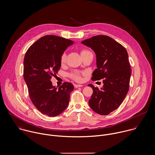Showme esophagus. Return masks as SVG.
Wrapping results in <instances>:
<instances>
[{"label": "esophagus", "instance_id": "1", "mask_svg": "<svg viewBox=\"0 0 155 155\" xmlns=\"http://www.w3.org/2000/svg\"><path fill=\"white\" fill-rule=\"evenodd\" d=\"M83 85H81V84H74V87L75 88H78V87H82Z\"/></svg>", "mask_w": 155, "mask_h": 155}]
</instances>
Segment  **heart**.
Listing matches in <instances>:
<instances>
[{
	"instance_id": "heart-1",
	"label": "heart",
	"mask_w": 155,
	"mask_h": 155,
	"mask_svg": "<svg viewBox=\"0 0 155 155\" xmlns=\"http://www.w3.org/2000/svg\"><path fill=\"white\" fill-rule=\"evenodd\" d=\"M88 51H88L87 50H82L81 51V55H83V54H84ZM66 53H63L61 56V63H64L66 61ZM71 77L73 80H74L76 81H81L82 80V77H81L80 73L78 72H74L72 73L71 74Z\"/></svg>"
}]
</instances>
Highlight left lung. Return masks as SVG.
Instances as JSON below:
<instances>
[{
    "label": "left lung",
    "mask_w": 155,
    "mask_h": 155,
    "mask_svg": "<svg viewBox=\"0 0 155 155\" xmlns=\"http://www.w3.org/2000/svg\"><path fill=\"white\" fill-rule=\"evenodd\" d=\"M81 42L96 53L97 68L93 71L91 79H104L101 89L92 84L88 85L93 89L89 104L96 113L108 115L121 105L129 89L131 68L127 51L106 35L94 36Z\"/></svg>",
    "instance_id": "8db88e82"
}]
</instances>
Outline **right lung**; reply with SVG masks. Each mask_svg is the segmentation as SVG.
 <instances>
[{
  "label": "right lung",
  "mask_w": 155,
  "mask_h": 155,
  "mask_svg": "<svg viewBox=\"0 0 155 155\" xmlns=\"http://www.w3.org/2000/svg\"><path fill=\"white\" fill-rule=\"evenodd\" d=\"M73 41L55 35H46L27 50L24 58L23 76L31 100L41 113L54 117L69 104L74 86L64 82L58 89L53 86L51 78L61 66V56Z\"/></svg>",
  "instance_id": "right-lung-1"
}]
</instances>
